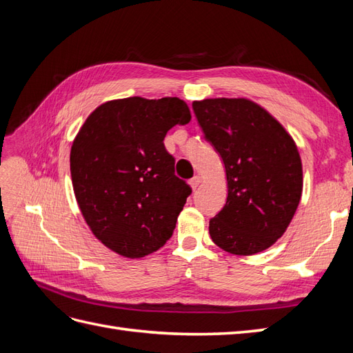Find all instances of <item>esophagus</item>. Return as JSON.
I'll use <instances>...</instances> for the list:
<instances>
[{
	"instance_id": "obj_1",
	"label": "esophagus",
	"mask_w": 353,
	"mask_h": 353,
	"mask_svg": "<svg viewBox=\"0 0 353 353\" xmlns=\"http://www.w3.org/2000/svg\"><path fill=\"white\" fill-rule=\"evenodd\" d=\"M200 183H201V178H200L199 175H196V176H193V178L190 179V183H188V184H190V187H191V188L196 190V188L199 187V184H200Z\"/></svg>"
}]
</instances>
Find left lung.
Returning a JSON list of instances; mask_svg holds the SVG:
<instances>
[{
	"label": "left lung",
	"mask_w": 353,
	"mask_h": 353,
	"mask_svg": "<svg viewBox=\"0 0 353 353\" xmlns=\"http://www.w3.org/2000/svg\"><path fill=\"white\" fill-rule=\"evenodd\" d=\"M193 110L225 166V206L209 222L218 248L259 253L279 240L302 197V160L292 135L249 99H205Z\"/></svg>",
	"instance_id": "1"
}]
</instances>
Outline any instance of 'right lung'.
I'll use <instances>...</instances> for the list:
<instances>
[{
    "mask_svg": "<svg viewBox=\"0 0 353 353\" xmlns=\"http://www.w3.org/2000/svg\"><path fill=\"white\" fill-rule=\"evenodd\" d=\"M190 119L178 97H128L100 104L74 137V197L94 236L112 252L144 258L172 236L191 188L175 175L163 140Z\"/></svg>",
    "mask_w": 353,
    "mask_h": 353,
    "instance_id": "add662e5",
    "label": "right lung"
}]
</instances>
